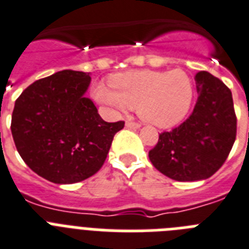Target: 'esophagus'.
I'll return each instance as SVG.
<instances>
[{
	"label": "esophagus",
	"mask_w": 249,
	"mask_h": 249,
	"mask_svg": "<svg viewBox=\"0 0 249 249\" xmlns=\"http://www.w3.org/2000/svg\"><path fill=\"white\" fill-rule=\"evenodd\" d=\"M125 125H126V128H130V129L141 128V124H138V123H134V121H131V120L126 121V123H125Z\"/></svg>",
	"instance_id": "obj_1"
}]
</instances>
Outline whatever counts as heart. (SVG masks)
<instances>
[{"label": "heart", "mask_w": 249, "mask_h": 249, "mask_svg": "<svg viewBox=\"0 0 249 249\" xmlns=\"http://www.w3.org/2000/svg\"><path fill=\"white\" fill-rule=\"evenodd\" d=\"M108 89L96 87L94 96L101 104L124 111L135 108L141 119L159 128H170L185 118L193 101V83L187 72L130 71L110 79Z\"/></svg>", "instance_id": "heart-1"}]
</instances>
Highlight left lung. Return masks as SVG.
Wrapping results in <instances>:
<instances>
[{"label": "left lung", "mask_w": 249, "mask_h": 249, "mask_svg": "<svg viewBox=\"0 0 249 249\" xmlns=\"http://www.w3.org/2000/svg\"><path fill=\"white\" fill-rule=\"evenodd\" d=\"M193 112L171 131H163L148 153L160 173L178 181L205 180L223 166L236 135L233 96L207 71L196 75Z\"/></svg>", "instance_id": "left-lung-1"}]
</instances>
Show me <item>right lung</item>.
<instances>
[{"label":"right lung","instance_id":"right-lung-1","mask_svg":"<svg viewBox=\"0 0 249 249\" xmlns=\"http://www.w3.org/2000/svg\"><path fill=\"white\" fill-rule=\"evenodd\" d=\"M89 72L62 70L30 84L16 100L11 133L24 162L56 184L86 180L104 165L124 121L106 123L86 97Z\"/></svg>","mask_w":249,"mask_h":249}]
</instances>
